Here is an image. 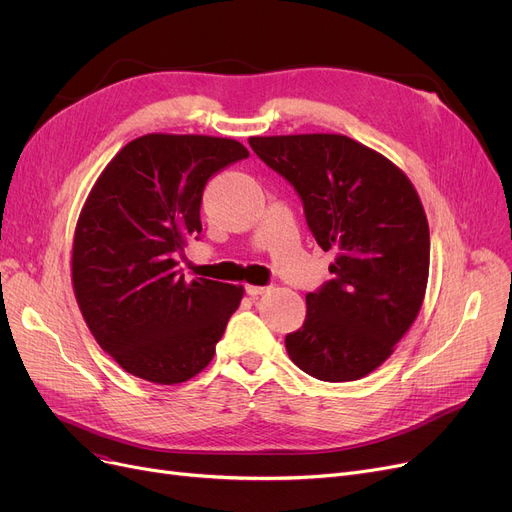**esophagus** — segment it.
Wrapping results in <instances>:
<instances>
[{
  "label": "esophagus",
  "instance_id": "obj_1",
  "mask_svg": "<svg viewBox=\"0 0 512 512\" xmlns=\"http://www.w3.org/2000/svg\"><path fill=\"white\" fill-rule=\"evenodd\" d=\"M245 290H247L249 297H259V294H265V292L270 290V288H267V286H255V284H247V286H245Z\"/></svg>",
  "mask_w": 512,
  "mask_h": 512
}]
</instances>
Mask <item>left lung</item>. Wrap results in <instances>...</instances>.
<instances>
[{
	"mask_svg": "<svg viewBox=\"0 0 512 512\" xmlns=\"http://www.w3.org/2000/svg\"><path fill=\"white\" fill-rule=\"evenodd\" d=\"M299 193L309 230L334 251V278L307 294L292 363L324 382L378 369L417 319L429 276V226L413 182L388 157L344 134L251 137Z\"/></svg>",
	"mask_w": 512,
	"mask_h": 512,
	"instance_id": "obj_1",
	"label": "left lung"
}]
</instances>
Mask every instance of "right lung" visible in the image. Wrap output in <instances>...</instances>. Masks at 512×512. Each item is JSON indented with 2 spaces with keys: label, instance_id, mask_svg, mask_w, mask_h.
Here are the masks:
<instances>
[{
  "label": "right lung",
  "instance_id": "right-lung-1",
  "mask_svg": "<svg viewBox=\"0 0 512 512\" xmlns=\"http://www.w3.org/2000/svg\"><path fill=\"white\" fill-rule=\"evenodd\" d=\"M245 157L234 139L143 134L105 166L78 215L70 261L78 309L103 351L141 380L195 378L240 305L245 288L186 282L176 253L201 232L207 180Z\"/></svg>",
  "mask_w": 512,
  "mask_h": 512
}]
</instances>
